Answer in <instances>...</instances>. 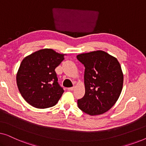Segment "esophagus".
Listing matches in <instances>:
<instances>
[{
    "label": "esophagus",
    "mask_w": 146,
    "mask_h": 146,
    "mask_svg": "<svg viewBox=\"0 0 146 146\" xmlns=\"http://www.w3.org/2000/svg\"><path fill=\"white\" fill-rule=\"evenodd\" d=\"M74 89V87H70V88H68V90L72 91V90H73Z\"/></svg>",
    "instance_id": "obj_1"
}]
</instances>
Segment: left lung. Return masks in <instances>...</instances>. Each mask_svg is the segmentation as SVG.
<instances>
[{
	"label": "left lung",
	"mask_w": 146,
	"mask_h": 146,
	"mask_svg": "<svg viewBox=\"0 0 146 146\" xmlns=\"http://www.w3.org/2000/svg\"><path fill=\"white\" fill-rule=\"evenodd\" d=\"M77 59L85 67V94L78 106L90 115L108 111L122 90L123 75L116 58L102 50L83 53Z\"/></svg>",
	"instance_id": "1"
}]
</instances>
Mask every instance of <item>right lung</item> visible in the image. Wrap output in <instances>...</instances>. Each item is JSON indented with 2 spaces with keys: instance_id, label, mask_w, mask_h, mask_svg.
Instances as JSON below:
<instances>
[{
  "instance_id": "1",
  "label": "right lung",
  "mask_w": 146,
  "mask_h": 146,
  "mask_svg": "<svg viewBox=\"0 0 146 146\" xmlns=\"http://www.w3.org/2000/svg\"><path fill=\"white\" fill-rule=\"evenodd\" d=\"M52 49L40 50L23 59L17 74L19 90L30 105L47 108L56 104L64 92L55 68L64 59Z\"/></svg>"
}]
</instances>
